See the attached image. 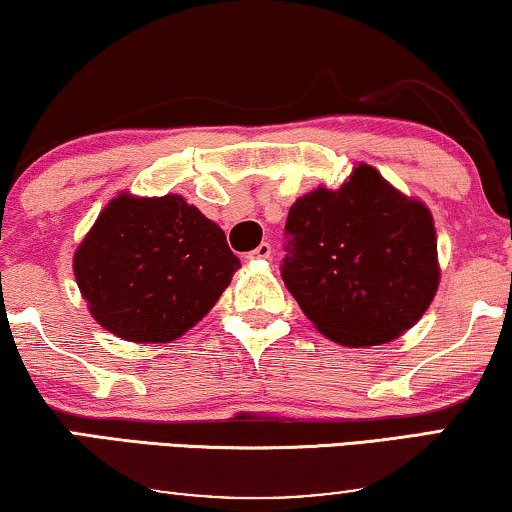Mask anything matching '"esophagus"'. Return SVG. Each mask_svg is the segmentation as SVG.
Instances as JSON below:
<instances>
[{
	"label": "esophagus",
	"instance_id": "1",
	"mask_svg": "<svg viewBox=\"0 0 512 512\" xmlns=\"http://www.w3.org/2000/svg\"><path fill=\"white\" fill-rule=\"evenodd\" d=\"M270 256H272V247L268 242H263V244H258V247L251 251L247 258H249V261H258V258H261V261H268Z\"/></svg>",
	"mask_w": 512,
	"mask_h": 512
}]
</instances>
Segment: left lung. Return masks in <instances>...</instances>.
Returning <instances> with one entry per match:
<instances>
[{
    "label": "left lung",
    "instance_id": "left-lung-1",
    "mask_svg": "<svg viewBox=\"0 0 512 512\" xmlns=\"http://www.w3.org/2000/svg\"><path fill=\"white\" fill-rule=\"evenodd\" d=\"M282 279L305 317L347 347L382 345L415 326L438 289L436 228L370 165L338 191L289 209Z\"/></svg>",
    "mask_w": 512,
    "mask_h": 512
}]
</instances>
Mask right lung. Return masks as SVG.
I'll use <instances>...</instances> for the list:
<instances>
[{
  "label": "right lung",
  "mask_w": 512,
  "mask_h": 512,
  "mask_svg": "<svg viewBox=\"0 0 512 512\" xmlns=\"http://www.w3.org/2000/svg\"><path fill=\"white\" fill-rule=\"evenodd\" d=\"M237 268L223 230L181 195H118L74 254L93 317L130 342L177 340L212 310Z\"/></svg>",
  "instance_id": "1"
}]
</instances>
